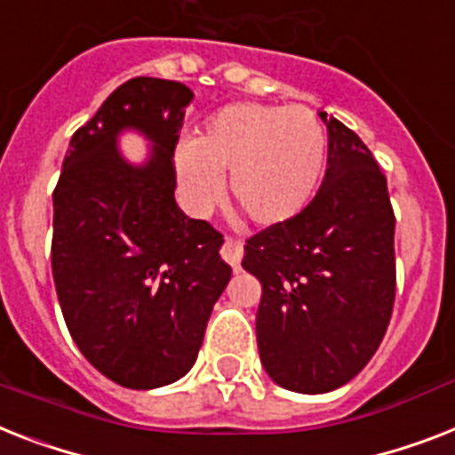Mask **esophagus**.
<instances>
[{"instance_id":"esophagus-1","label":"esophagus","mask_w":455,"mask_h":455,"mask_svg":"<svg viewBox=\"0 0 455 455\" xmlns=\"http://www.w3.org/2000/svg\"><path fill=\"white\" fill-rule=\"evenodd\" d=\"M221 257L227 264H231L234 268H238L240 259H243V243L234 238L224 240V245H221Z\"/></svg>"}]
</instances>
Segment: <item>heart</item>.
Returning a JSON list of instances; mask_svg holds the SVG:
<instances>
[{"mask_svg": "<svg viewBox=\"0 0 455 455\" xmlns=\"http://www.w3.org/2000/svg\"><path fill=\"white\" fill-rule=\"evenodd\" d=\"M327 164V138L306 107L235 102L212 114L196 142L177 154L184 198L198 210L231 198L257 227H283L315 196Z\"/></svg>", "mask_w": 455, "mask_h": 455, "instance_id": "b5f03b06", "label": "heart"}]
</instances>
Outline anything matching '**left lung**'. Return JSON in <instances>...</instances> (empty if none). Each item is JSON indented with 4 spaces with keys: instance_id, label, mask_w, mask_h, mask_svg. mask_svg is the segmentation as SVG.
Listing matches in <instances>:
<instances>
[{
    "instance_id": "8db88e82",
    "label": "left lung",
    "mask_w": 455,
    "mask_h": 455,
    "mask_svg": "<svg viewBox=\"0 0 455 455\" xmlns=\"http://www.w3.org/2000/svg\"><path fill=\"white\" fill-rule=\"evenodd\" d=\"M327 172L301 215L247 240L243 268L261 283L257 343L266 374L320 395L364 369L395 304V215L367 144L327 119Z\"/></svg>"
}]
</instances>
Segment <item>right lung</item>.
I'll list each match as a JSON object with an SVG mask.
<instances>
[{"label": "right lung", "instance_id": "obj_1", "mask_svg": "<svg viewBox=\"0 0 455 455\" xmlns=\"http://www.w3.org/2000/svg\"><path fill=\"white\" fill-rule=\"evenodd\" d=\"M191 100L180 81H125L72 135L53 191L51 266L68 330L100 374L132 390L194 367L231 278L220 231L175 201L172 156ZM124 130L152 142L142 166L116 147Z\"/></svg>", "mask_w": 455, "mask_h": 455}]
</instances>
